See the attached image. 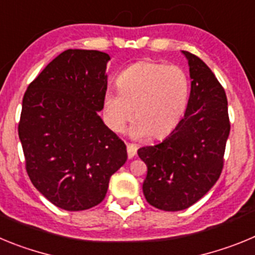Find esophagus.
I'll return each mask as SVG.
<instances>
[{"mask_svg":"<svg viewBox=\"0 0 255 255\" xmlns=\"http://www.w3.org/2000/svg\"><path fill=\"white\" fill-rule=\"evenodd\" d=\"M126 148H128V157H129V158H132V157L136 154V149H138L136 145H135V144L128 143L126 144Z\"/></svg>","mask_w":255,"mask_h":255,"instance_id":"obj_1","label":"esophagus"}]
</instances>
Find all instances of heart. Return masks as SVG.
Here are the masks:
<instances>
[{"mask_svg":"<svg viewBox=\"0 0 255 255\" xmlns=\"http://www.w3.org/2000/svg\"><path fill=\"white\" fill-rule=\"evenodd\" d=\"M117 92H107L103 110L108 125L120 131L131 119L135 136L163 138L181 121L188 107L190 83L175 65L143 61L125 69L116 79Z\"/></svg>","mask_w":255,"mask_h":255,"instance_id":"b5f03b06","label":"heart"}]
</instances>
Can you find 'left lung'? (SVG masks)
<instances>
[{"mask_svg": "<svg viewBox=\"0 0 255 255\" xmlns=\"http://www.w3.org/2000/svg\"><path fill=\"white\" fill-rule=\"evenodd\" d=\"M182 53L191 78L185 115L164 140L138 149L147 164L144 197L150 206L168 212L189 208L215 185L230 134L224 87L198 56Z\"/></svg>", "mask_w": 255, "mask_h": 255, "instance_id": "1", "label": "left lung"}]
</instances>
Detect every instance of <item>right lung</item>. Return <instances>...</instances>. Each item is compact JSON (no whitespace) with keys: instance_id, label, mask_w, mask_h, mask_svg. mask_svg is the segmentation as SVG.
I'll list each match as a JSON object with an SVG mask.
<instances>
[{"instance_id":"right-lung-1","label":"right lung","mask_w":255,"mask_h":255,"mask_svg":"<svg viewBox=\"0 0 255 255\" xmlns=\"http://www.w3.org/2000/svg\"><path fill=\"white\" fill-rule=\"evenodd\" d=\"M110 56L67 49L29 84L19 138L33 185L65 211H84L106 197L111 176L128 158L126 145L103 124Z\"/></svg>"}]
</instances>
